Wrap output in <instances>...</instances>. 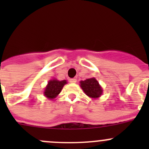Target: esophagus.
I'll return each instance as SVG.
<instances>
[{
  "instance_id": "1",
  "label": "esophagus",
  "mask_w": 149,
  "mask_h": 149,
  "mask_svg": "<svg viewBox=\"0 0 149 149\" xmlns=\"http://www.w3.org/2000/svg\"><path fill=\"white\" fill-rule=\"evenodd\" d=\"M69 81H70V83H71V84H75V83H76V79H70V80H69Z\"/></svg>"
}]
</instances>
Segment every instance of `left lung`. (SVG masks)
I'll return each mask as SVG.
<instances>
[{
  "instance_id": "left-lung-1",
  "label": "left lung",
  "mask_w": 149,
  "mask_h": 149,
  "mask_svg": "<svg viewBox=\"0 0 149 149\" xmlns=\"http://www.w3.org/2000/svg\"><path fill=\"white\" fill-rule=\"evenodd\" d=\"M79 85L84 92L90 98L98 99L103 93L102 88L99 84L98 81L94 77L81 81Z\"/></svg>"
}]
</instances>
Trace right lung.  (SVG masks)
<instances>
[{
	"instance_id": "right-lung-1",
	"label": "right lung",
	"mask_w": 149,
	"mask_h": 149,
	"mask_svg": "<svg viewBox=\"0 0 149 149\" xmlns=\"http://www.w3.org/2000/svg\"><path fill=\"white\" fill-rule=\"evenodd\" d=\"M66 84H67L66 80L59 81L55 78L50 79L45 88L43 92L44 96L48 100H53L61 93V90Z\"/></svg>"
}]
</instances>
